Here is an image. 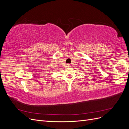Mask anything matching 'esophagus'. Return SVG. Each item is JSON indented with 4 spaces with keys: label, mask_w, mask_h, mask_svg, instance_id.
Returning a JSON list of instances; mask_svg holds the SVG:
<instances>
[{
    "label": "esophagus",
    "mask_w": 129,
    "mask_h": 129,
    "mask_svg": "<svg viewBox=\"0 0 129 129\" xmlns=\"http://www.w3.org/2000/svg\"><path fill=\"white\" fill-rule=\"evenodd\" d=\"M67 67H71V65H70L69 64H67Z\"/></svg>",
    "instance_id": "1"
}]
</instances>
